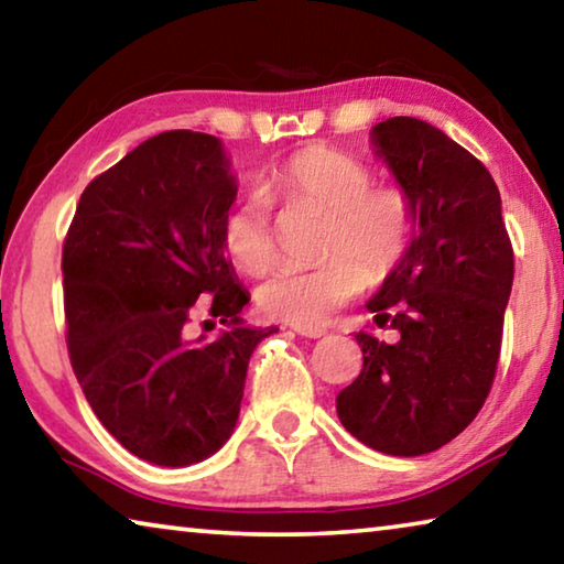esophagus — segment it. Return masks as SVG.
Here are the masks:
<instances>
[{"label": "esophagus", "mask_w": 564, "mask_h": 564, "mask_svg": "<svg viewBox=\"0 0 564 564\" xmlns=\"http://www.w3.org/2000/svg\"><path fill=\"white\" fill-rule=\"evenodd\" d=\"M293 330L299 333V336H305V338L326 336V328H321V326H293Z\"/></svg>", "instance_id": "esophagus-1"}]
</instances>
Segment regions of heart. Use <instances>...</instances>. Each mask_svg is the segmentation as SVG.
I'll list each match as a JSON object with an SVG mask.
<instances>
[{
	"mask_svg": "<svg viewBox=\"0 0 564 564\" xmlns=\"http://www.w3.org/2000/svg\"><path fill=\"white\" fill-rule=\"evenodd\" d=\"M273 202L311 206L326 214L321 253L311 269L283 265L256 291L269 318L293 326H321L333 311L386 281L405 259L415 231V204L400 184H373L366 161L346 151L308 144L273 169L265 181ZM221 246L238 269L259 275L275 259L271 202L248 191L226 208Z\"/></svg>",
	"mask_w": 564,
	"mask_h": 564,
	"instance_id": "1",
	"label": "heart"
}]
</instances>
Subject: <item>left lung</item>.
I'll return each instance as SVG.
<instances>
[{
  "label": "left lung",
  "mask_w": 564,
  "mask_h": 564,
  "mask_svg": "<svg viewBox=\"0 0 564 564\" xmlns=\"http://www.w3.org/2000/svg\"><path fill=\"white\" fill-rule=\"evenodd\" d=\"M378 154L415 204L417 231L368 301L360 376L336 398L346 431L378 453L413 457L460 435L488 400L500 360L514 253L490 171L433 123L373 127Z\"/></svg>",
  "instance_id": "obj_1"
}]
</instances>
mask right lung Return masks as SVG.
Wrapping results in <instances>:
<instances>
[{"mask_svg": "<svg viewBox=\"0 0 564 564\" xmlns=\"http://www.w3.org/2000/svg\"><path fill=\"white\" fill-rule=\"evenodd\" d=\"M236 198L221 141L164 131L104 171L76 204L62 248L66 348L94 415L141 460L184 467L231 437L253 348L221 246ZM227 326L187 336L195 301ZM212 323V321H206Z\"/></svg>", "mask_w": 564, "mask_h": 564, "instance_id": "add662e5", "label": "right lung"}]
</instances>
